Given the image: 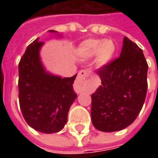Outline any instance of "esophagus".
<instances>
[{
	"instance_id": "34e87169",
	"label": "esophagus",
	"mask_w": 158,
	"mask_h": 158,
	"mask_svg": "<svg viewBox=\"0 0 158 158\" xmlns=\"http://www.w3.org/2000/svg\"><path fill=\"white\" fill-rule=\"evenodd\" d=\"M90 76H91V71L89 69H83L79 73L78 78L76 79L75 85H74L77 92H83L85 90L86 82Z\"/></svg>"
}]
</instances>
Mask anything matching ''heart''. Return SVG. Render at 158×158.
Masks as SVG:
<instances>
[{"mask_svg": "<svg viewBox=\"0 0 158 158\" xmlns=\"http://www.w3.org/2000/svg\"><path fill=\"white\" fill-rule=\"evenodd\" d=\"M79 55L84 57H92L97 54V62L100 66L108 64L116 53V45L112 40L90 39L84 41L79 48Z\"/></svg>", "mask_w": 158, "mask_h": 158, "instance_id": "heart-1", "label": "heart"}]
</instances>
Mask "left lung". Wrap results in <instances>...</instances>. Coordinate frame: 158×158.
Returning a JSON list of instances; mask_svg holds the SVG:
<instances>
[{
  "instance_id": "1",
  "label": "left lung",
  "mask_w": 158,
  "mask_h": 158,
  "mask_svg": "<svg viewBox=\"0 0 158 158\" xmlns=\"http://www.w3.org/2000/svg\"><path fill=\"white\" fill-rule=\"evenodd\" d=\"M148 64L141 49L123 38L118 58L97 70L102 85L91 95V121L103 132L132 123L142 108L147 91Z\"/></svg>"
}]
</instances>
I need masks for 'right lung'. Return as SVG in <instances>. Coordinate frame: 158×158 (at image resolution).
<instances>
[{
	"mask_svg": "<svg viewBox=\"0 0 158 158\" xmlns=\"http://www.w3.org/2000/svg\"><path fill=\"white\" fill-rule=\"evenodd\" d=\"M43 45L39 38L34 40L19 62V104L31 128L52 134L62 130L68 121L69 108L77 97L73 88L77 74L62 79L46 72L40 57Z\"/></svg>",
	"mask_w": 158,
	"mask_h": 158,
	"instance_id": "1",
	"label": "right lung"
}]
</instances>
